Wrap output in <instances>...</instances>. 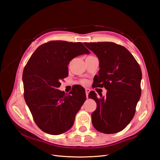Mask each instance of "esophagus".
Masks as SVG:
<instances>
[{
    "label": "esophagus",
    "instance_id": "34e87169",
    "mask_svg": "<svg viewBox=\"0 0 160 160\" xmlns=\"http://www.w3.org/2000/svg\"><path fill=\"white\" fill-rule=\"evenodd\" d=\"M89 91H90V89H89V88H86V89H85V93H86L87 98H88V95H89Z\"/></svg>",
    "mask_w": 160,
    "mask_h": 160
}]
</instances>
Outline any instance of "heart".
Returning <instances> with one entry per match:
<instances>
[{
    "instance_id": "obj_1",
    "label": "heart",
    "mask_w": 160,
    "mask_h": 160,
    "mask_svg": "<svg viewBox=\"0 0 160 160\" xmlns=\"http://www.w3.org/2000/svg\"><path fill=\"white\" fill-rule=\"evenodd\" d=\"M82 83L84 84V85H85V84L88 83V82H87V81H82Z\"/></svg>"
}]
</instances>
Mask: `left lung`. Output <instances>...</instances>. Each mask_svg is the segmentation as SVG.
Segmentation results:
<instances>
[{
  "label": "left lung",
  "mask_w": 160,
  "mask_h": 160,
  "mask_svg": "<svg viewBox=\"0 0 160 160\" xmlns=\"http://www.w3.org/2000/svg\"><path fill=\"white\" fill-rule=\"evenodd\" d=\"M99 61V74L94 77V88L107 89L105 97L94 91L89 98L97 103L91 114L92 123L98 132L111 134L122 131L130 123L141 96V68L131 52L111 42H85Z\"/></svg>",
  "instance_id": "left-lung-1"
}]
</instances>
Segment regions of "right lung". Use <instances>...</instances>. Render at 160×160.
<instances>
[{
  "label": "right lung",
  "instance_id": "right-lung-1",
  "mask_svg": "<svg viewBox=\"0 0 160 160\" xmlns=\"http://www.w3.org/2000/svg\"><path fill=\"white\" fill-rule=\"evenodd\" d=\"M89 51L81 42L50 41L38 47L24 69V98L37 126L51 135H60L71 128L75 115L86 100L78 87L69 94L58 88L68 76L73 58Z\"/></svg>",
  "mask_w": 160,
  "mask_h": 160
}]
</instances>
